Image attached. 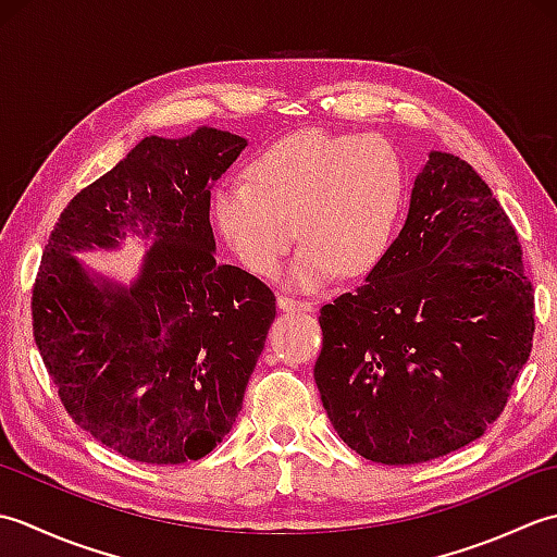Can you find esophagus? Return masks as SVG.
<instances>
[{"mask_svg":"<svg viewBox=\"0 0 557 557\" xmlns=\"http://www.w3.org/2000/svg\"><path fill=\"white\" fill-rule=\"evenodd\" d=\"M276 302H278V308L286 310V312H310L312 310L310 300L293 298V295H278Z\"/></svg>","mask_w":557,"mask_h":557,"instance_id":"obj_1","label":"esophagus"}]
</instances>
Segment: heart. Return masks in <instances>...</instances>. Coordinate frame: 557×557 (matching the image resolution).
<instances>
[{
    "label": "heart",
    "mask_w": 557,
    "mask_h": 557,
    "mask_svg": "<svg viewBox=\"0 0 557 557\" xmlns=\"http://www.w3.org/2000/svg\"><path fill=\"white\" fill-rule=\"evenodd\" d=\"M404 187V163L384 136L300 129L264 146L247 163L245 185L215 189L213 219L257 276L276 274L298 233L305 243L288 278L310 290L342 269L362 274L380 262Z\"/></svg>",
    "instance_id": "1"
}]
</instances>
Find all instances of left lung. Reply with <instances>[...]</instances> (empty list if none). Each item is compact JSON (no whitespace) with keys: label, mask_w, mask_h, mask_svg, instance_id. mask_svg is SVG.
<instances>
[{"label":"left lung","mask_w":557,"mask_h":557,"mask_svg":"<svg viewBox=\"0 0 557 557\" xmlns=\"http://www.w3.org/2000/svg\"><path fill=\"white\" fill-rule=\"evenodd\" d=\"M320 326L317 389L360 457L430 461L497 421L531 354L533 286L512 221L467 161L430 153L399 237Z\"/></svg>","instance_id":"obj_1"}]
</instances>
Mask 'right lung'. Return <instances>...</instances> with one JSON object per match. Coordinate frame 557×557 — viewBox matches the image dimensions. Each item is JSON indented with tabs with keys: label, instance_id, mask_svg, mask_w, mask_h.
Listing matches in <instances>:
<instances>
[{
	"label": "right lung",
	"instance_id": "add662e5",
	"mask_svg": "<svg viewBox=\"0 0 557 557\" xmlns=\"http://www.w3.org/2000/svg\"><path fill=\"white\" fill-rule=\"evenodd\" d=\"M243 136L199 127L146 136L60 213L33 283V336L78 428L144 463L197 461L231 433L262 356L276 298L215 262L211 187ZM154 235L129 289L73 257Z\"/></svg>",
	"mask_w": 557,
	"mask_h": 557
}]
</instances>
